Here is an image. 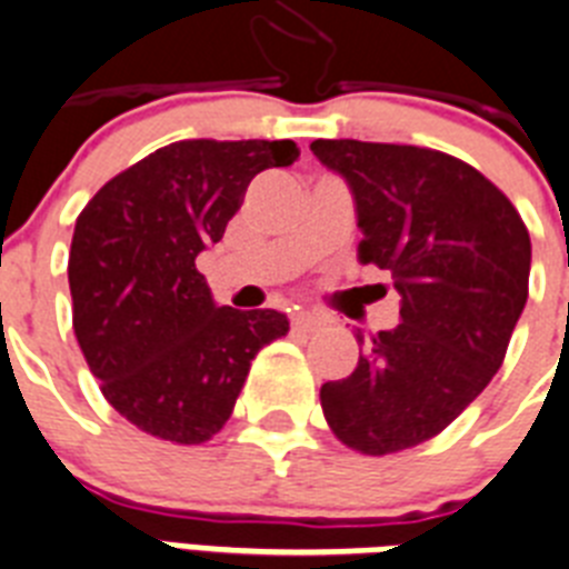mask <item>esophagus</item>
Listing matches in <instances>:
<instances>
[{"label":"esophagus","instance_id":"1","mask_svg":"<svg viewBox=\"0 0 569 569\" xmlns=\"http://www.w3.org/2000/svg\"><path fill=\"white\" fill-rule=\"evenodd\" d=\"M292 327L300 329V332H315V329L323 327V318L315 312H295L292 315Z\"/></svg>","mask_w":569,"mask_h":569}]
</instances>
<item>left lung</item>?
I'll use <instances>...</instances> for the list:
<instances>
[{"label": "left lung", "instance_id": "1", "mask_svg": "<svg viewBox=\"0 0 569 569\" xmlns=\"http://www.w3.org/2000/svg\"><path fill=\"white\" fill-rule=\"evenodd\" d=\"M341 176L365 240L358 260L390 271L399 323L365 338L321 408L343 446L393 455L437 437L503 365L529 295L532 246L515 204L483 173L439 150L373 141L309 144Z\"/></svg>", "mask_w": 569, "mask_h": 569}]
</instances>
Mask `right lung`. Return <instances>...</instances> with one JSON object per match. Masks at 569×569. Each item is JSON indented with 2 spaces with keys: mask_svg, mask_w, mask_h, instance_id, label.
Segmentation results:
<instances>
[{
  "mask_svg": "<svg viewBox=\"0 0 569 569\" xmlns=\"http://www.w3.org/2000/svg\"><path fill=\"white\" fill-rule=\"evenodd\" d=\"M295 141L190 138L150 152L89 199L69 289L86 365L121 417L179 446L228 422L257 352L289 332L277 309L217 307L196 257L222 240L257 173Z\"/></svg>",
  "mask_w": 569,
  "mask_h": 569,
  "instance_id": "add662e5",
  "label": "right lung"
}]
</instances>
